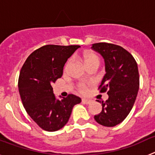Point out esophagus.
<instances>
[{"label": "esophagus", "mask_w": 155, "mask_h": 155, "mask_svg": "<svg viewBox=\"0 0 155 155\" xmlns=\"http://www.w3.org/2000/svg\"><path fill=\"white\" fill-rule=\"evenodd\" d=\"M82 102H84V104H90L91 102V99H87V98H82Z\"/></svg>", "instance_id": "1"}]
</instances>
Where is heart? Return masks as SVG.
I'll return each instance as SVG.
<instances>
[{
    "label": "heart",
    "mask_w": 155,
    "mask_h": 155,
    "mask_svg": "<svg viewBox=\"0 0 155 155\" xmlns=\"http://www.w3.org/2000/svg\"><path fill=\"white\" fill-rule=\"evenodd\" d=\"M83 59H84V62H85L86 65L88 66L93 65V64H96V65H99L100 64V58L98 55H97L96 53L94 52H86L83 55ZM71 60H69L67 63V66H68L71 63ZM89 83L87 82H81L78 84V89L82 93H84L87 91V88L89 87Z\"/></svg>",
    "instance_id": "obj_1"
}]
</instances>
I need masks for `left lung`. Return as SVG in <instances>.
Segmentation results:
<instances>
[{
	"instance_id": "obj_1",
	"label": "left lung",
	"mask_w": 155,
	"mask_h": 155,
	"mask_svg": "<svg viewBox=\"0 0 155 155\" xmlns=\"http://www.w3.org/2000/svg\"><path fill=\"white\" fill-rule=\"evenodd\" d=\"M91 48L105 60L106 74L98 89L109 95L105 102L98 101L102 110L94 118L101 125L115 127L125 120L136 100L140 86L137 64L131 53L118 45L98 42Z\"/></svg>"
}]
</instances>
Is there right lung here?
I'll list each match as a JSON object with an SVG mask.
<instances>
[{
    "label": "right lung",
    "instance_id": "add662e5",
    "mask_svg": "<svg viewBox=\"0 0 155 155\" xmlns=\"http://www.w3.org/2000/svg\"><path fill=\"white\" fill-rule=\"evenodd\" d=\"M79 47L46 45L32 52L21 68L18 91L23 106L44 130L53 132L64 127L74 106L81 102L72 94L57 99L51 85L62 77L64 64Z\"/></svg>",
    "mask_w": 155,
    "mask_h": 155
}]
</instances>
